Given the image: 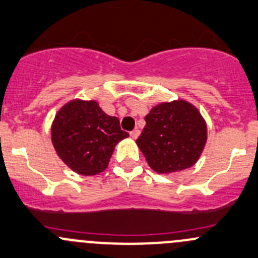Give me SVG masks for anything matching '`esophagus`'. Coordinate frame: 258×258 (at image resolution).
<instances>
[{"mask_svg": "<svg viewBox=\"0 0 258 258\" xmlns=\"http://www.w3.org/2000/svg\"><path fill=\"white\" fill-rule=\"evenodd\" d=\"M140 134H141L140 130L136 128V130H134V131H131V134H130V135H131L132 138H135V140H136V138L140 136Z\"/></svg>", "mask_w": 258, "mask_h": 258, "instance_id": "esophagus-1", "label": "esophagus"}]
</instances>
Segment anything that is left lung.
<instances>
[{
    "instance_id": "8db88e82",
    "label": "left lung",
    "mask_w": 258,
    "mask_h": 258,
    "mask_svg": "<svg viewBox=\"0 0 258 258\" xmlns=\"http://www.w3.org/2000/svg\"><path fill=\"white\" fill-rule=\"evenodd\" d=\"M136 143L152 169L161 174L180 172L197 163L208 138L205 120L190 102H162L145 117Z\"/></svg>"
}]
</instances>
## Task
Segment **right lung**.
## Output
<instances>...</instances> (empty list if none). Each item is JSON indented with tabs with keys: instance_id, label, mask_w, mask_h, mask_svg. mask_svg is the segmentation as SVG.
<instances>
[{
	"instance_id": "right-lung-1",
	"label": "right lung",
	"mask_w": 258,
	"mask_h": 258,
	"mask_svg": "<svg viewBox=\"0 0 258 258\" xmlns=\"http://www.w3.org/2000/svg\"><path fill=\"white\" fill-rule=\"evenodd\" d=\"M128 134L96 101L73 100L56 112L51 142L56 154L78 174L95 175L107 168L115 146Z\"/></svg>"
}]
</instances>
